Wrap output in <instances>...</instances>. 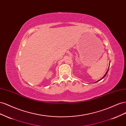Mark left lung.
<instances>
[{
	"label": "left lung",
	"mask_w": 126,
	"mask_h": 126,
	"mask_svg": "<svg viewBox=\"0 0 126 126\" xmlns=\"http://www.w3.org/2000/svg\"><path fill=\"white\" fill-rule=\"evenodd\" d=\"M108 70H109V68H108V70H107V72H106V74H105V75H104V77H102V78H101V79H100V80H98V81H96V82H98V81H100V80H101V79H103V78H104V77H105V76H106V75H107V72H108Z\"/></svg>",
	"instance_id": "obj_1"
}]
</instances>
